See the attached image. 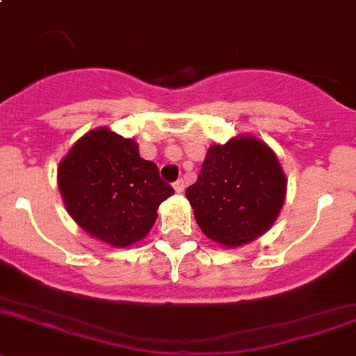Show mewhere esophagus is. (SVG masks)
Instances as JSON below:
<instances>
[{"instance_id":"34e87169","label":"esophagus","mask_w":356,"mask_h":356,"mask_svg":"<svg viewBox=\"0 0 356 356\" xmlns=\"http://www.w3.org/2000/svg\"><path fill=\"white\" fill-rule=\"evenodd\" d=\"M174 189L177 193H182L184 191V181H182V179H177V181L174 182Z\"/></svg>"}]
</instances>
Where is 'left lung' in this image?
<instances>
[{"label":"left lung","instance_id":"obj_1","mask_svg":"<svg viewBox=\"0 0 356 356\" xmlns=\"http://www.w3.org/2000/svg\"><path fill=\"white\" fill-rule=\"evenodd\" d=\"M285 193L287 177L273 149L252 136H238L209 147L186 198L205 236L234 248L273 226Z\"/></svg>","mask_w":356,"mask_h":356}]
</instances>
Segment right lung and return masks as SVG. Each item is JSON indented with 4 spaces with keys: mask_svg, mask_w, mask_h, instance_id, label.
<instances>
[{
    "mask_svg": "<svg viewBox=\"0 0 356 356\" xmlns=\"http://www.w3.org/2000/svg\"><path fill=\"white\" fill-rule=\"evenodd\" d=\"M58 189L81 229L113 247L143 240L158 207L174 195L134 139L106 127L85 134L58 165Z\"/></svg>",
    "mask_w": 356,
    "mask_h": 356,
    "instance_id": "right-lung-1",
    "label": "right lung"
}]
</instances>
